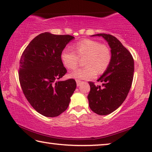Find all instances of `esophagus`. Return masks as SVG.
<instances>
[{"label":"esophagus","instance_id":"34e87169","mask_svg":"<svg viewBox=\"0 0 152 152\" xmlns=\"http://www.w3.org/2000/svg\"><path fill=\"white\" fill-rule=\"evenodd\" d=\"M76 82L77 87H79V86H80V83H81V81L79 80H76Z\"/></svg>","mask_w":152,"mask_h":152}]
</instances>
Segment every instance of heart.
Wrapping results in <instances>:
<instances>
[{"label":"heart","mask_w":152,"mask_h":152,"mask_svg":"<svg viewBox=\"0 0 152 152\" xmlns=\"http://www.w3.org/2000/svg\"><path fill=\"white\" fill-rule=\"evenodd\" d=\"M75 52L65 48L61 54L63 65L69 69L76 68L79 58L85 56V65L87 66L74 70L69 74L70 78L78 80L91 79L98 74L104 72L111 61L110 48L96 40L86 39L74 45Z\"/></svg>","instance_id":"heart-1"}]
</instances>
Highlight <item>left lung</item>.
Returning <instances> with one entry per match:
<instances>
[{"label": "left lung", "instance_id": "left-lung-1", "mask_svg": "<svg viewBox=\"0 0 152 152\" xmlns=\"http://www.w3.org/2000/svg\"><path fill=\"white\" fill-rule=\"evenodd\" d=\"M110 48L111 61L98 81L102 87L89 82L90 92L87 98L92 111L106 115L115 111L122 104L132 86L134 65L132 54L121 42L109 34L99 33Z\"/></svg>", "mask_w": 152, "mask_h": 152}]
</instances>
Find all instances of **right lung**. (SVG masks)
<instances>
[{
  "instance_id": "obj_1",
  "label": "right lung",
  "mask_w": 152,
  "mask_h": 152,
  "mask_svg": "<svg viewBox=\"0 0 152 152\" xmlns=\"http://www.w3.org/2000/svg\"><path fill=\"white\" fill-rule=\"evenodd\" d=\"M74 38L41 33L29 43L20 58L18 75L22 91L34 109L45 117H57L64 112L76 89L74 79L58 80L67 73L61 54Z\"/></svg>"
}]
</instances>
